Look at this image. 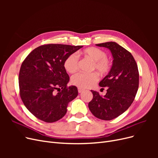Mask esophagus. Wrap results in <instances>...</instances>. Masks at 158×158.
<instances>
[{"instance_id":"esophagus-1","label":"esophagus","mask_w":158,"mask_h":158,"mask_svg":"<svg viewBox=\"0 0 158 158\" xmlns=\"http://www.w3.org/2000/svg\"><path fill=\"white\" fill-rule=\"evenodd\" d=\"M78 92H79V93H82V92H84V89H82V88H78Z\"/></svg>"}]
</instances>
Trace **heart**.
<instances>
[{
    "instance_id": "b5f03b06",
    "label": "heart",
    "mask_w": 158,
    "mask_h": 158,
    "mask_svg": "<svg viewBox=\"0 0 158 158\" xmlns=\"http://www.w3.org/2000/svg\"><path fill=\"white\" fill-rule=\"evenodd\" d=\"M82 54L93 62L92 70H97L101 74H107L111 69V62L107 57L106 52L98 47H91L84 49ZM78 59L75 53L69 55L64 61V67L69 73H74L78 69ZM99 79L96 73H78L72 76L71 82L80 88L92 87Z\"/></svg>"
}]
</instances>
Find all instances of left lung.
Listing matches in <instances>:
<instances>
[{
	"instance_id": "obj_1",
	"label": "left lung",
	"mask_w": 158,
	"mask_h": 158,
	"mask_svg": "<svg viewBox=\"0 0 158 158\" xmlns=\"http://www.w3.org/2000/svg\"><path fill=\"white\" fill-rule=\"evenodd\" d=\"M96 45L111 51L113 60L111 70L99 84L101 87H107L106 94L101 96L91 90L93 99L88 107L95 117L110 121L131 106L138 89L139 73L132 54L117 43L106 42Z\"/></svg>"
}]
</instances>
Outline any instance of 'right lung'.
<instances>
[{
    "mask_svg": "<svg viewBox=\"0 0 158 158\" xmlns=\"http://www.w3.org/2000/svg\"><path fill=\"white\" fill-rule=\"evenodd\" d=\"M82 47L44 45L33 49L23 61L18 78L20 98L37 118L46 123L59 121L66 113L69 103L77 97V88L67 86L69 76L64 61Z\"/></svg>",
    "mask_w": 158,
    "mask_h": 158,
    "instance_id": "obj_1",
    "label": "right lung"
}]
</instances>
